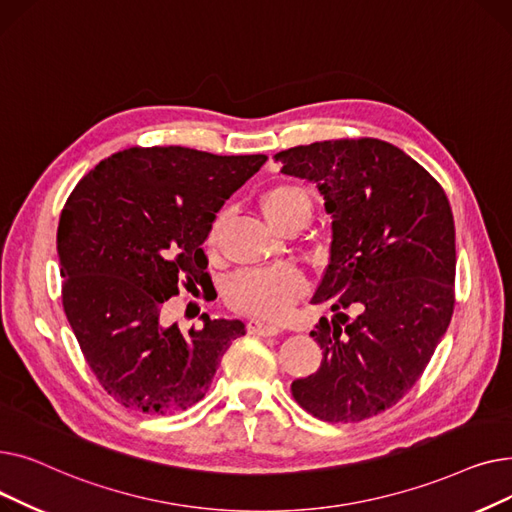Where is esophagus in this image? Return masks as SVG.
Wrapping results in <instances>:
<instances>
[{
  "label": "esophagus",
  "instance_id": "esophagus-1",
  "mask_svg": "<svg viewBox=\"0 0 512 512\" xmlns=\"http://www.w3.org/2000/svg\"><path fill=\"white\" fill-rule=\"evenodd\" d=\"M247 328L251 334H257V336H276L280 332V326L270 324V321L265 319H251Z\"/></svg>",
  "mask_w": 512,
  "mask_h": 512
}]
</instances>
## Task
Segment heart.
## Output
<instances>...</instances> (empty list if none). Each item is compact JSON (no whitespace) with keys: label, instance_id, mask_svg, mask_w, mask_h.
I'll return each mask as SVG.
<instances>
[{"label":"heart","instance_id":"obj_1","mask_svg":"<svg viewBox=\"0 0 512 512\" xmlns=\"http://www.w3.org/2000/svg\"><path fill=\"white\" fill-rule=\"evenodd\" d=\"M263 218L278 232L288 228H303L311 218V201L297 186L278 184L261 197ZM222 228V218H215L207 242L215 245ZM303 292L301 278L284 267H263L234 276L226 286V303L240 311L263 319H280Z\"/></svg>","mask_w":512,"mask_h":512}]
</instances>
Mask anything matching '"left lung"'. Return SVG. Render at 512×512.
<instances>
[{"label": "left lung", "instance_id": "8db88e82", "mask_svg": "<svg viewBox=\"0 0 512 512\" xmlns=\"http://www.w3.org/2000/svg\"><path fill=\"white\" fill-rule=\"evenodd\" d=\"M305 178L332 218L326 272L313 305L332 319L311 332L324 351L294 380V400L330 423L378 415L432 359L454 309V220L442 186L405 151L378 139L299 145L276 155Z\"/></svg>", "mask_w": 512, "mask_h": 512}]
</instances>
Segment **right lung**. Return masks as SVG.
I'll return each mask as SVG.
<instances>
[{
	"instance_id": "add662e5",
	"label": "right lung",
	"mask_w": 512,
	"mask_h": 512,
	"mask_svg": "<svg viewBox=\"0 0 512 512\" xmlns=\"http://www.w3.org/2000/svg\"><path fill=\"white\" fill-rule=\"evenodd\" d=\"M267 155H213L188 147H130L76 184L58 226L62 303L105 392L147 415L199 402L240 319L201 315L182 332L161 324L178 284L205 286L203 242L215 213Z\"/></svg>"
}]
</instances>
